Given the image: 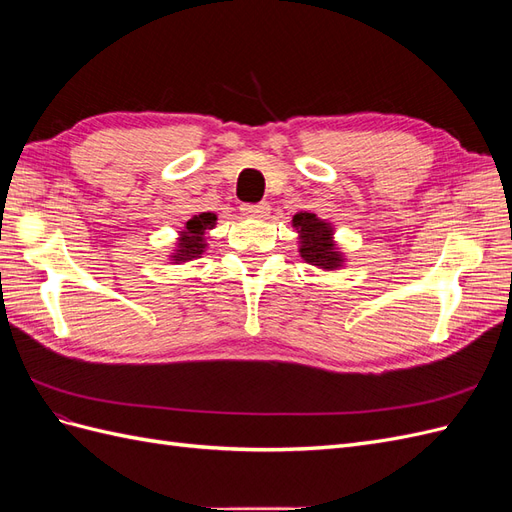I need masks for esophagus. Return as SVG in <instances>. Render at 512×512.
I'll use <instances>...</instances> for the list:
<instances>
[{
    "label": "esophagus",
    "instance_id": "obj_1",
    "mask_svg": "<svg viewBox=\"0 0 512 512\" xmlns=\"http://www.w3.org/2000/svg\"><path fill=\"white\" fill-rule=\"evenodd\" d=\"M241 211L245 215H250V218H267L271 207H269V203H245V205H241Z\"/></svg>",
    "mask_w": 512,
    "mask_h": 512
}]
</instances>
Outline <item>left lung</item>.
I'll return each mask as SVG.
<instances>
[{
	"mask_svg": "<svg viewBox=\"0 0 512 512\" xmlns=\"http://www.w3.org/2000/svg\"><path fill=\"white\" fill-rule=\"evenodd\" d=\"M292 226L299 232V252L305 262L327 271L342 267L344 258L333 243V228L327 222L318 220L314 213H297L292 218Z\"/></svg>",
	"mask_w": 512,
	"mask_h": 512,
	"instance_id": "obj_1",
	"label": "left lung"
}]
</instances>
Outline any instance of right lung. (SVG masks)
Segmentation results:
<instances>
[{"label": "right lung", "mask_w": 512, "mask_h": 512, "mask_svg": "<svg viewBox=\"0 0 512 512\" xmlns=\"http://www.w3.org/2000/svg\"><path fill=\"white\" fill-rule=\"evenodd\" d=\"M215 213H200L194 215V218L185 224V230H181V237L177 243V250L173 252V258L177 265L179 262H188L194 258H200V254L205 252V232L215 226Z\"/></svg>", "instance_id": "right-lung-1"}]
</instances>
